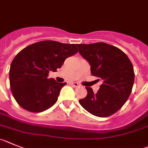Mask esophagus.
<instances>
[{"label": "esophagus", "mask_w": 148, "mask_h": 148, "mask_svg": "<svg viewBox=\"0 0 148 148\" xmlns=\"http://www.w3.org/2000/svg\"><path fill=\"white\" fill-rule=\"evenodd\" d=\"M71 85L74 87H79V84L77 83V82H71Z\"/></svg>", "instance_id": "esophagus-1"}]
</instances>
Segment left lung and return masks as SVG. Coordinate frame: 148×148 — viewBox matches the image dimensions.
Masks as SVG:
<instances>
[{
  "instance_id": "obj_1",
  "label": "left lung",
  "mask_w": 148,
  "mask_h": 148,
  "mask_svg": "<svg viewBox=\"0 0 148 148\" xmlns=\"http://www.w3.org/2000/svg\"><path fill=\"white\" fill-rule=\"evenodd\" d=\"M79 54L90 65V72L101 85L97 93L85 87L86 97L79 101L85 110L106 118L118 112L128 100L134 82L132 62L119 48L103 42L77 45Z\"/></svg>"
}]
</instances>
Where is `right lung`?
Here are the masks:
<instances>
[{"label":"right lung","instance_id":"right-lung-1","mask_svg":"<svg viewBox=\"0 0 148 148\" xmlns=\"http://www.w3.org/2000/svg\"><path fill=\"white\" fill-rule=\"evenodd\" d=\"M78 52L75 45L55 41L34 43L22 49L12 60L9 70L10 88L18 104L32 112H41L53 106L66 82L48 78L67 58Z\"/></svg>","mask_w":148,"mask_h":148}]
</instances>
